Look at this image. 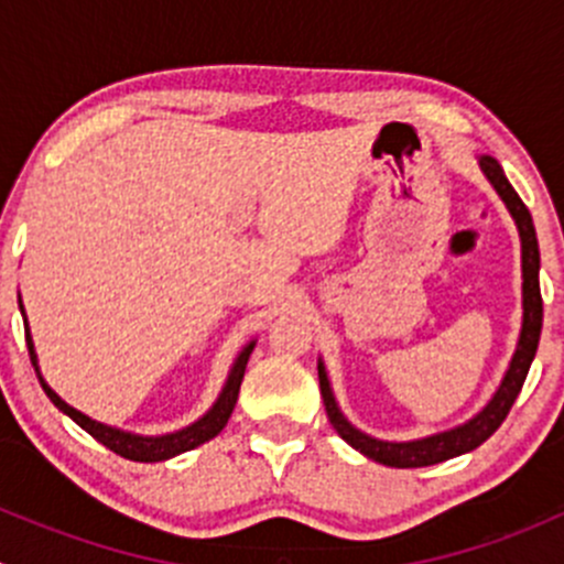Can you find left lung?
Returning <instances> with one entry per match:
<instances>
[{"instance_id": "obj_1", "label": "left lung", "mask_w": 564, "mask_h": 564, "mask_svg": "<svg viewBox=\"0 0 564 564\" xmlns=\"http://www.w3.org/2000/svg\"><path fill=\"white\" fill-rule=\"evenodd\" d=\"M480 169L486 172L491 185L497 187V193L502 196V202L508 204L510 215L516 218L521 235V270H524V324H521V338L519 349H516L513 360H510L508 373H505L502 384H499L497 395L488 401V406L482 409L477 417H471L469 423L458 425V429L445 431V434L425 436V440L414 442H382L373 440V436L357 431L349 420L340 414L338 403H335L333 390H329L327 373L324 366L318 362V388H322L324 409H327V417L333 423V429L338 431V436L344 442H349L355 451H360L362 456L379 460L384 466H395V469H417V466H431L442 464L447 458H456L460 453H469L475 447H480L494 431L502 425V420L508 417L510 406L519 398L521 388H524V379L529 373V366L534 360V351H538L540 340V327H543V297H540V250H538V235H534L532 215H529L527 204L521 202L519 193L513 191V185L505 176L502 166H499L494 158L482 155Z\"/></svg>"}]
</instances>
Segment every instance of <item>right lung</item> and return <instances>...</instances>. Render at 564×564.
Wrapping results in <instances>:
<instances>
[{
  "label": "right lung",
  "instance_id": "obj_1",
  "mask_svg": "<svg viewBox=\"0 0 564 564\" xmlns=\"http://www.w3.org/2000/svg\"><path fill=\"white\" fill-rule=\"evenodd\" d=\"M26 346H30L32 366H35L37 371V357H35V346H32V338H30V327H26ZM250 351H253V344H248L246 349L240 351V357H237L235 368H231L229 373V382H226V388L220 392L218 401H215V406L193 425H187V429L176 431V434H166V436H135V434H128V431H119V429H111V425L98 423V420L87 417V414H82L78 409L67 406V403L62 401L48 384H45V379L40 377V371H37V379L40 384H43L45 395L54 401V406H59L67 417L76 420V423L82 425L89 436H95L100 445H106L108 451H113L122 458L152 464V460H166L172 456H180V453L185 451H193V447L204 445V442H209L213 436H218L220 431H224V425L229 423L231 412H235V403H237V395H240V384H242V377H246Z\"/></svg>",
  "mask_w": 564,
  "mask_h": 564
}]
</instances>
